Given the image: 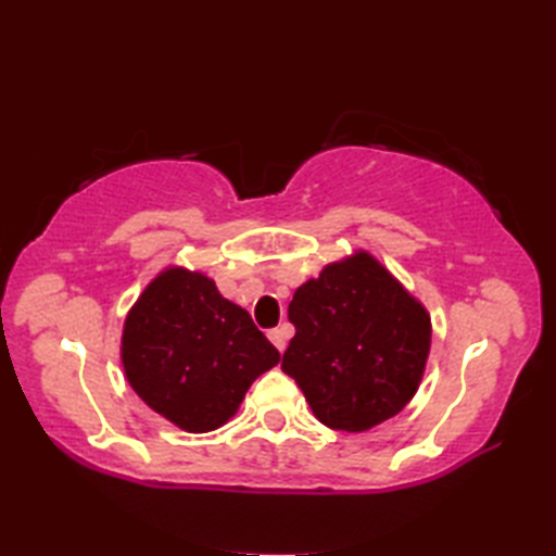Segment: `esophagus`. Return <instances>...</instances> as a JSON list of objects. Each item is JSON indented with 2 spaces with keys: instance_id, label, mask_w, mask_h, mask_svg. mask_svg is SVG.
<instances>
[{
  "instance_id": "obj_1",
  "label": "esophagus",
  "mask_w": 556,
  "mask_h": 556,
  "mask_svg": "<svg viewBox=\"0 0 556 556\" xmlns=\"http://www.w3.org/2000/svg\"><path fill=\"white\" fill-rule=\"evenodd\" d=\"M267 337H269L271 344H275L279 351H285L287 349V341L291 337V327L289 325H279L275 329H269Z\"/></svg>"
}]
</instances>
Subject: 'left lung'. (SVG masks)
Returning <instances> with one entry per match:
<instances>
[{
	"instance_id": "left-lung-1",
	"label": "left lung",
	"mask_w": 556,
	"mask_h": 556,
	"mask_svg": "<svg viewBox=\"0 0 556 556\" xmlns=\"http://www.w3.org/2000/svg\"><path fill=\"white\" fill-rule=\"evenodd\" d=\"M296 334L281 358L315 418L363 432L396 416L425 372L430 315L368 253L327 265L289 303Z\"/></svg>"
}]
</instances>
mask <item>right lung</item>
I'll list each match as a JSON object with an SVG mask.
<instances>
[{"label": "right lung", "mask_w": 556, "mask_h": 556, "mask_svg": "<svg viewBox=\"0 0 556 556\" xmlns=\"http://www.w3.org/2000/svg\"><path fill=\"white\" fill-rule=\"evenodd\" d=\"M122 361L134 392L186 432L227 422L279 351L215 281L164 269L126 315Z\"/></svg>", "instance_id": "add662e5"}]
</instances>
